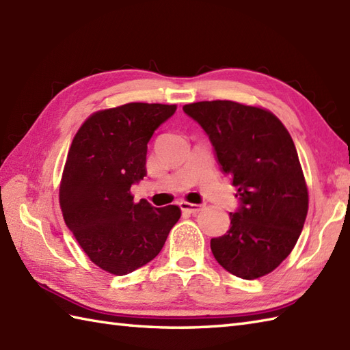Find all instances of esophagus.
Returning a JSON list of instances; mask_svg holds the SVG:
<instances>
[{
  "mask_svg": "<svg viewBox=\"0 0 350 350\" xmlns=\"http://www.w3.org/2000/svg\"><path fill=\"white\" fill-rule=\"evenodd\" d=\"M180 209L183 212H188V213H197L200 211V206L198 204H194V203H188V202H180L179 203Z\"/></svg>",
  "mask_w": 350,
  "mask_h": 350,
  "instance_id": "1",
  "label": "esophagus"
}]
</instances>
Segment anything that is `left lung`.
I'll return each mask as SVG.
<instances>
[{"mask_svg": "<svg viewBox=\"0 0 350 350\" xmlns=\"http://www.w3.org/2000/svg\"><path fill=\"white\" fill-rule=\"evenodd\" d=\"M185 114L202 126L215 158L237 188L230 230L211 241L230 273L254 280L272 272L298 242L308 191L293 139L277 117L232 100L196 102Z\"/></svg>", "mask_w": 350, "mask_h": 350, "instance_id": "obj_1", "label": "left lung"}]
</instances>
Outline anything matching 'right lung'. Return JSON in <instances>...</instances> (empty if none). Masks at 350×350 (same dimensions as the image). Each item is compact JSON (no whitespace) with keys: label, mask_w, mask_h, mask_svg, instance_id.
Masks as SVG:
<instances>
[{"label":"right lung","mask_w":350,"mask_h":350,"mask_svg":"<svg viewBox=\"0 0 350 350\" xmlns=\"http://www.w3.org/2000/svg\"><path fill=\"white\" fill-rule=\"evenodd\" d=\"M176 105L132 102L90 116L72 141L60 185L66 226L100 269L131 273L159 254L180 218L177 206L133 203L147 143Z\"/></svg>","instance_id":"right-lung-1"}]
</instances>
